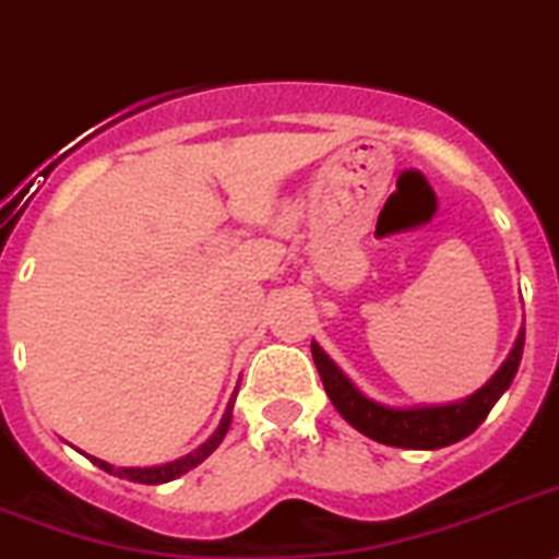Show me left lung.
I'll return each mask as SVG.
<instances>
[{
	"instance_id": "1",
	"label": "left lung",
	"mask_w": 559,
	"mask_h": 559,
	"mask_svg": "<svg viewBox=\"0 0 559 559\" xmlns=\"http://www.w3.org/2000/svg\"><path fill=\"white\" fill-rule=\"evenodd\" d=\"M523 341H526V330H520L518 344L509 352L503 367L497 369L495 378L483 389H477L475 395H468L466 401L447 403V406H412V409L383 406V403H374L367 395H360L355 383L332 364L330 355L316 341H312V360H316L332 406L360 435H367L378 443H386V447L440 449L468 438L486 420L491 406L500 401V395L518 374L520 358H523Z\"/></svg>"
}]
</instances>
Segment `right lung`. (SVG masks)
<instances>
[{"mask_svg":"<svg viewBox=\"0 0 559 559\" xmlns=\"http://www.w3.org/2000/svg\"><path fill=\"white\" fill-rule=\"evenodd\" d=\"M233 401H236V397H233ZM233 401H229V406H227V412H224L218 429L213 431V438H210L207 443H201L195 452L185 454V457H178V461H173V463H164V466H147V468H112L110 463L98 461V457H91V454H87V457H91L98 468H105V472H110V475H116V477H128V480H133V483H147V486L170 483V480H176V477L185 475V472H190V468L199 466L204 457H210V454L218 449V443H222L224 435H227V429H229V420H233Z\"/></svg>","mask_w":559,"mask_h":559,"instance_id":"obj_1","label":"right lung"}]
</instances>
